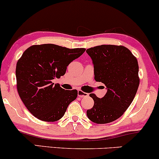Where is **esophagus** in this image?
I'll return each instance as SVG.
<instances>
[{
    "mask_svg": "<svg viewBox=\"0 0 159 159\" xmlns=\"http://www.w3.org/2000/svg\"><path fill=\"white\" fill-rule=\"evenodd\" d=\"M78 96H79V97L83 98V97H87V96H88L89 94L87 93L83 92L82 90H78Z\"/></svg>",
    "mask_w": 159,
    "mask_h": 159,
    "instance_id": "esophagus-1",
    "label": "esophagus"
}]
</instances>
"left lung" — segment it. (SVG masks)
Returning a JSON list of instances; mask_svg holds the SVG:
<instances>
[{"instance_id": "left-lung-1", "label": "left lung", "mask_w": 159, "mask_h": 159, "mask_svg": "<svg viewBox=\"0 0 159 159\" xmlns=\"http://www.w3.org/2000/svg\"><path fill=\"white\" fill-rule=\"evenodd\" d=\"M86 52L93 63L95 80L107 89L102 98L90 94L94 105L87 115L95 123H111L124 114L135 96L140 84L138 61L123 45H98Z\"/></svg>"}]
</instances>
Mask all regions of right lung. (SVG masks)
Instances as JSON below:
<instances>
[{
    "instance_id": "add662e5",
    "label": "right lung",
    "mask_w": 159,
    "mask_h": 159,
    "mask_svg": "<svg viewBox=\"0 0 159 159\" xmlns=\"http://www.w3.org/2000/svg\"><path fill=\"white\" fill-rule=\"evenodd\" d=\"M54 44L34 45L25 51L16 64L17 90L27 110L35 117L55 122L78 96L76 90H66L52 80L64 75L67 66L85 52Z\"/></svg>"
}]
</instances>
